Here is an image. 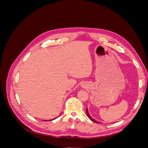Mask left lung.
Listing matches in <instances>:
<instances>
[{
	"label": "left lung",
	"instance_id": "obj_1",
	"mask_svg": "<svg viewBox=\"0 0 148 148\" xmlns=\"http://www.w3.org/2000/svg\"><path fill=\"white\" fill-rule=\"evenodd\" d=\"M86 114H87L88 117L89 118V119H90L91 120H92V122H96V123H99V122H97V121H96V120H95V119H92V118H91V115L89 114V112H88V109H87V108H86Z\"/></svg>",
	"mask_w": 148,
	"mask_h": 148
}]
</instances>
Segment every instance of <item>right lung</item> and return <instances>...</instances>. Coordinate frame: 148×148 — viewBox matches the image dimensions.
Instances as JSON below:
<instances>
[{"label": "right lung", "instance_id": "obj_1", "mask_svg": "<svg viewBox=\"0 0 148 148\" xmlns=\"http://www.w3.org/2000/svg\"><path fill=\"white\" fill-rule=\"evenodd\" d=\"M52 120H53V119H52Z\"/></svg>", "mask_w": 148, "mask_h": 148}]
</instances>
